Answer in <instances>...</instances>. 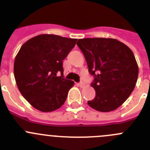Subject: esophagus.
Listing matches in <instances>:
<instances>
[{
  "label": "esophagus",
  "mask_w": 150,
  "mask_h": 150,
  "mask_svg": "<svg viewBox=\"0 0 150 150\" xmlns=\"http://www.w3.org/2000/svg\"><path fill=\"white\" fill-rule=\"evenodd\" d=\"M79 86H80V87H81V88L84 87L85 83L83 82V81H81V82L79 83Z\"/></svg>",
  "instance_id": "esophagus-1"
}]
</instances>
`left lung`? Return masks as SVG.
I'll return each mask as SVG.
<instances>
[{
  "label": "left lung",
  "mask_w": 150,
  "mask_h": 150,
  "mask_svg": "<svg viewBox=\"0 0 150 150\" xmlns=\"http://www.w3.org/2000/svg\"><path fill=\"white\" fill-rule=\"evenodd\" d=\"M89 73L93 76L91 86L96 96L88 104L99 112L118 108L134 91L139 67L134 53L126 45L113 38L79 39Z\"/></svg>",
  "instance_id": "1"
}]
</instances>
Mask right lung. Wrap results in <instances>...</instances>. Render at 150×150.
Here are the masks:
<instances>
[{
	"label": "right lung",
	"mask_w": 150,
	"mask_h": 150,
	"mask_svg": "<svg viewBox=\"0 0 150 150\" xmlns=\"http://www.w3.org/2000/svg\"><path fill=\"white\" fill-rule=\"evenodd\" d=\"M76 41L56 35H39L19 49L13 65L16 85L24 98L38 110L54 111L65 102L74 82L64 78L63 60Z\"/></svg>",
	"instance_id": "obj_1"
}]
</instances>
